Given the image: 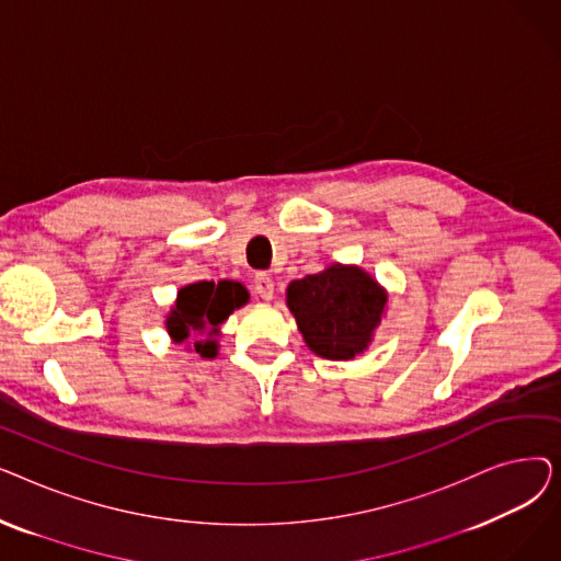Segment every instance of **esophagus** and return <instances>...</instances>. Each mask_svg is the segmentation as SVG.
<instances>
[{
    "label": "esophagus",
    "instance_id": "obj_1",
    "mask_svg": "<svg viewBox=\"0 0 561 561\" xmlns=\"http://www.w3.org/2000/svg\"><path fill=\"white\" fill-rule=\"evenodd\" d=\"M254 290H256L259 298L273 300V293H275V282H273V277L265 275V273H256V275H254Z\"/></svg>",
    "mask_w": 561,
    "mask_h": 561
}]
</instances>
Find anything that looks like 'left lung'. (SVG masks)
Listing matches in <instances>:
<instances>
[{
    "label": "left lung",
    "instance_id": "8db88e82",
    "mask_svg": "<svg viewBox=\"0 0 561 561\" xmlns=\"http://www.w3.org/2000/svg\"><path fill=\"white\" fill-rule=\"evenodd\" d=\"M288 309L307 345L325 359H352L368 345L387 305V293L359 268L330 265L288 284Z\"/></svg>",
    "mask_w": 561,
    "mask_h": 561
}]
</instances>
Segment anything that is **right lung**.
<instances>
[{"label": "right lung", "instance_id": "1", "mask_svg": "<svg viewBox=\"0 0 561 561\" xmlns=\"http://www.w3.org/2000/svg\"><path fill=\"white\" fill-rule=\"evenodd\" d=\"M248 302V290L239 282H197L184 286L176 293V305L168 316V332L170 336L182 343L191 336V332H206L209 330V341H197L195 352L202 357L216 355V341L214 334L218 325L229 318L233 309H239Z\"/></svg>", "mask_w": 561, "mask_h": 561}]
</instances>
